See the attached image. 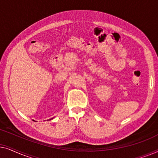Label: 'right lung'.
<instances>
[{"label":"right lung","mask_w":158,"mask_h":158,"mask_svg":"<svg viewBox=\"0 0 158 158\" xmlns=\"http://www.w3.org/2000/svg\"><path fill=\"white\" fill-rule=\"evenodd\" d=\"M52 119V118H50V119H49V120H51Z\"/></svg>","instance_id":"1"}]
</instances>
